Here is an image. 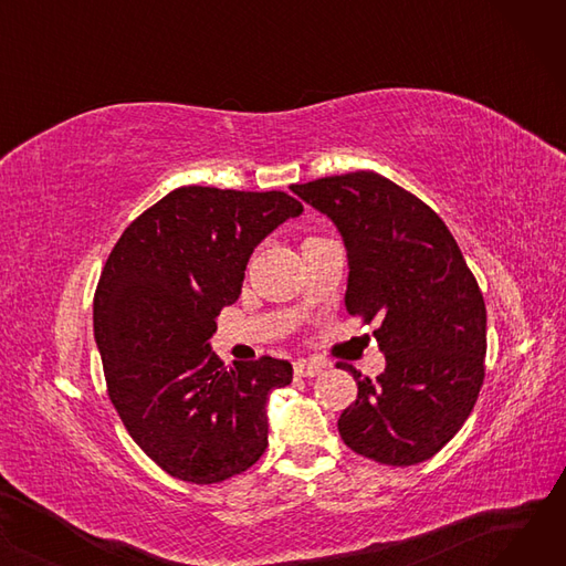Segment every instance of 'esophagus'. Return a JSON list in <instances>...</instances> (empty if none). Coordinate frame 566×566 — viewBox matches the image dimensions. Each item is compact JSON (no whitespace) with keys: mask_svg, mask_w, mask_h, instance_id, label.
Instances as JSON below:
<instances>
[{"mask_svg":"<svg viewBox=\"0 0 566 566\" xmlns=\"http://www.w3.org/2000/svg\"><path fill=\"white\" fill-rule=\"evenodd\" d=\"M323 371V365L314 363V360H295L293 363V374L301 376V378H312V376H318Z\"/></svg>","mask_w":566,"mask_h":566,"instance_id":"1","label":"esophagus"}]
</instances>
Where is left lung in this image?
I'll return each mask as SVG.
<instances>
[{
	"instance_id": "8db88e82",
	"label": "left lung",
	"mask_w": 566,
	"mask_h": 566,
	"mask_svg": "<svg viewBox=\"0 0 566 566\" xmlns=\"http://www.w3.org/2000/svg\"><path fill=\"white\" fill-rule=\"evenodd\" d=\"M339 229L348 256L346 310L378 321L385 371H350L358 399L339 415L353 452L385 465L431 459L468 420L484 382L486 305L450 229L376 171L291 186Z\"/></svg>"
}]
</instances>
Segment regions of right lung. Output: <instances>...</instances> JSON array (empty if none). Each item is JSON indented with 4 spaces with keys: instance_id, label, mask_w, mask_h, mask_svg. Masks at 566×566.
Returning a JSON list of instances; mask_svg holds the SVG:
<instances>
[{
    "instance_id": "obj_1",
    "label": "right lung",
    "mask_w": 566,
    "mask_h": 566,
    "mask_svg": "<svg viewBox=\"0 0 566 566\" xmlns=\"http://www.w3.org/2000/svg\"><path fill=\"white\" fill-rule=\"evenodd\" d=\"M303 203L286 192L184 186L118 238L94 295V337L118 418L167 474L218 484L268 448V395L286 360L224 367L208 339L238 301L254 248Z\"/></svg>"
}]
</instances>
